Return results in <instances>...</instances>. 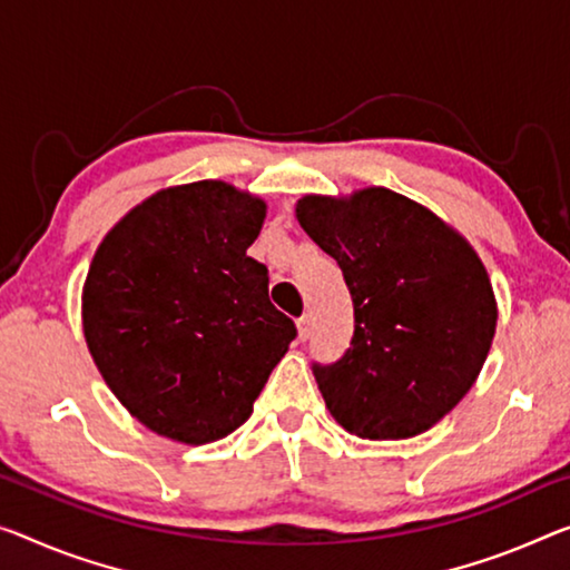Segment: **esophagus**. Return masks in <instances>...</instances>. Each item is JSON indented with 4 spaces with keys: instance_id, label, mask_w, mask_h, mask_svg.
<instances>
[{
    "instance_id": "34e87169",
    "label": "esophagus",
    "mask_w": 570,
    "mask_h": 570,
    "mask_svg": "<svg viewBox=\"0 0 570 570\" xmlns=\"http://www.w3.org/2000/svg\"><path fill=\"white\" fill-rule=\"evenodd\" d=\"M311 331H313L311 315H303V318H297V338L305 341V338L311 336Z\"/></svg>"
}]
</instances>
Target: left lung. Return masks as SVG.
<instances>
[{
    "label": "left lung",
    "mask_w": 570,
    "mask_h": 570,
    "mask_svg": "<svg viewBox=\"0 0 570 570\" xmlns=\"http://www.w3.org/2000/svg\"><path fill=\"white\" fill-rule=\"evenodd\" d=\"M295 216L338 262L354 338L336 364H313L328 413L370 441L433 428L474 387L492 348L497 301L463 236L390 188L303 196Z\"/></svg>",
    "instance_id": "obj_1"
}]
</instances>
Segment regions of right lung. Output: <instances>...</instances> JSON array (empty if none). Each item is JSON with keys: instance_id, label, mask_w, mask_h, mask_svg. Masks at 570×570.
Segmentation results:
<instances>
[{"instance_id": "add662e5", "label": "right lung", "mask_w": 570, "mask_h": 570, "mask_svg": "<svg viewBox=\"0 0 570 570\" xmlns=\"http://www.w3.org/2000/svg\"><path fill=\"white\" fill-rule=\"evenodd\" d=\"M267 204L224 180L163 188L104 236L83 283V336L129 415L204 445L252 415L295 323L247 255Z\"/></svg>"}]
</instances>
